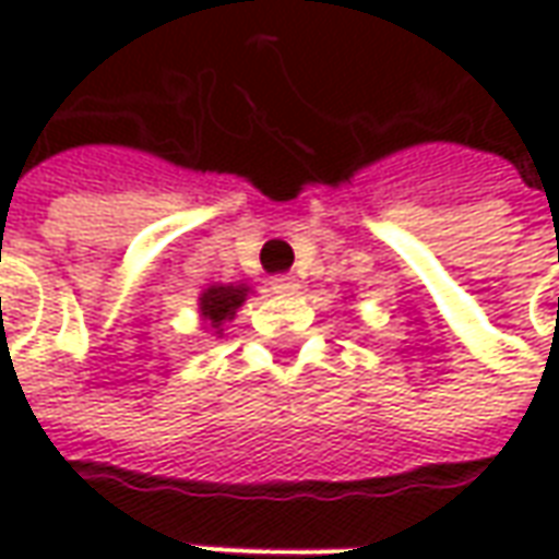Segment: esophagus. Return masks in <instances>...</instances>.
Instances as JSON below:
<instances>
[{
    "label": "esophagus",
    "instance_id": "obj_1",
    "mask_svg": "<svg viewBox=\"0 0 559 559\" xmlns=\"http://www.w3.org/2000/svg\"><path fill=\"white\" fill-rule=\"evenodd\" d=\"M272 293H278V296H296L299 293V281L293 278V275H278V278H272Z\"/></svg>",
    "mask_w": 559,
    "mask_h": 559
}]
</instances>
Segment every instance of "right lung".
<instances>
[{
  "instance_id": "1",
  "label": "right lung",
  "mask_w": 559,
  "mask_h": 559,
  "mask_svg": "<svg viewBox=\"0 0 559 559\" xmlns=\"http://www.w3.org/2000/svg\"><path fill=\"white\" fill-rule=\"evenodd\" d=\"M248 296H251V287H245V284H209L206 290L200 293V299H197L203 326L221 338L224 335V323H230Z\"/></svg>"
}]
</instances>
